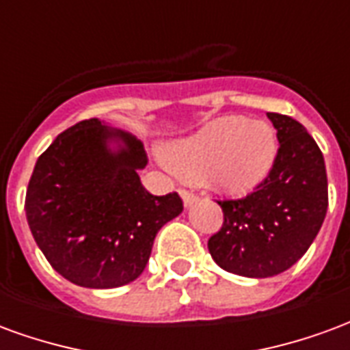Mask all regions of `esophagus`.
Instances as JSON below:
<instances>
[{"instance_id": "34e87169", "label": "esophagus", "mask_w": 350, "mask_h": 350, "mask_svg": "<svg viewBox=\"0 0 350 350\" xmlns=\"http://www.w3.org/2000/svg\"><path fill=\"white\" fill-rule=\"evenodd\" d=\"M180 195H182L183 204H185V206H191L193 202H195V200H197V195H195V193H193V191H189V189H182V191H180Z\"/></svg>"}]
</instances>
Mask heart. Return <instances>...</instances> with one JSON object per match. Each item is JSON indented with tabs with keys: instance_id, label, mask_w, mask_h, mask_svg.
I'll use <instances>...</instances> for the list:
<instances>
[{
	"instance_id": "1",
	"label": "heart",
	"mask_w": 350,
	"mask_h": 350,
	"mask_svg": "<svg viewBox=\"0 0 350 350\" xmlns=\"http://www.w3.org/2000/svg\"><path fill=\"white\" fill-rule=\"evenodd\" d=\"M275 153L278 140L268 123L227 116L172 142L165 159L183 178H204L221 191L243 193L268 176Z\"/></svg>"
}]
</instances>
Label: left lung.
<instances>
[{
  "mask_svg": "<svg viewBox=\"0 0 350 350\" xmlns=\"http://www.w3.org/2000/svg\"><path fill=\"white\" fill-rule=\"evenodd\" d=\"M268 118L279 140L270 172L247 197L217 200L223 227L208 240L213 260L243 278H271L298 262L328 208L326 167L313 137L291 116Z\"/></svg>",
  "mask_w": 350,
  "mask_h": 350,
  "instance_id": "1",
  "label": "left lung"
}]
</instances>
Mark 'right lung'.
Returning a JSON list of instances; mask_svg holds the SVG:
<instances>
[{"label": "right lung", "mask_w": 350, "mask_h": 350, "mask_svg": "<svg viewBox=\"0 0 350 350\" xmlns=\"http://www.w3.org/2000/svg\"><path fill=\"white\" fill-rule=\"evenodd\" d=\"M142 142L97 118L72 125L37 159L26 217L50 266L88 288L127 285L144 271L159 228L178 217V193L155 197L140 182Z\"/></svg>", "instance_id": "add662e5"}]
</instances>
